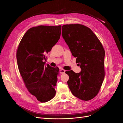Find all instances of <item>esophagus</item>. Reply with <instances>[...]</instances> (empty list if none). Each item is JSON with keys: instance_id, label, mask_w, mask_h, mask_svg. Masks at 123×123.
I'll return each mask as SVG.
<instances>
[{"instance_id": "obj_1", "label": "esophagus", "mask_w": 123, "mask_h": 123, "mask_svg": "<svg viewBox=\"0 0 123 123\" xmlns=\"http://www.w3.org/2000/svg\"><path fill=\"white\" fill-rule=\"evenodd\" d=\"M65 72H66V70H65L64 69H62L60 70V73L61 74H64L65 73Z\"/></svg>"}]
</instances>
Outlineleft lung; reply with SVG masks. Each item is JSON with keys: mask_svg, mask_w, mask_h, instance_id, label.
<instances>
[{"mask_svg": "<svg viewBox=\"0 0 123 123\" xmlns=\"http://www.w3.org/2000/svg\"><path fill=\"white\" fill-rule=\"evenodd\" d=\"M62 36L81 71H66L70 90L76 98L89 100L98 94L105 77V52L97 36L91 30L80 24L65 25Z\"/></svg>", "mask_w": 123, "mask_h": 123, "instance_id": "obj_1", "label": "left lung"}]
</instances>
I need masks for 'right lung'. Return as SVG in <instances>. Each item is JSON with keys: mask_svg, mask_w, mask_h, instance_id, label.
I'll return each instance as SVG.
<instances>
[{"mask_svg": "<svg viewBox=\"0 0 123 123\" xmlns=\"http://www.w3.org/2000/svg\"><path fill=\"white\" fill-rule=\"evenodd\" d=\"M61 28V25H39L29 29L17 49V65L25 86L42 103L52 99L56 93L59 69L44 66L43 61L60 38Z\"/></svg>", "mask_w": 123, "mask_h": 123, "instance_id": "1", "label": "right lung"}]
</instances>
